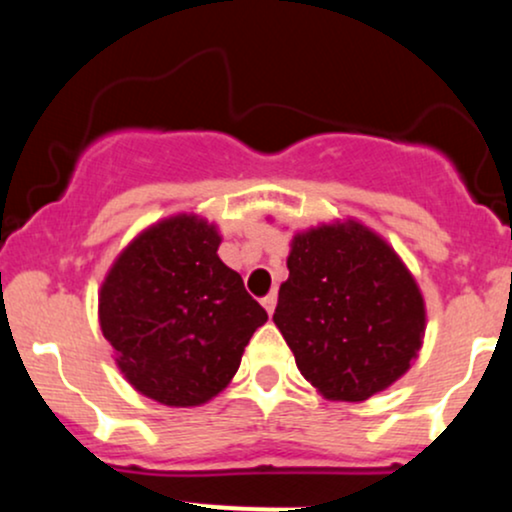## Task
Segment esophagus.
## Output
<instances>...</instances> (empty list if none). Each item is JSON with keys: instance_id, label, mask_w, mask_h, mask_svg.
Segmentation results:
<instances>
[{"instance_id": "1", "label": "esophagus", "mask_w": 512, "mask_h": 512, "mask_svg": "<svg viewBox=\"0 0 512 512\" xmlns=\"http://www.w3.org/2000/svg\"><path fill=\"white\" fill-rule=\"evenodd\" d=\"M260 303H262V308L267 310L269 315H272V313H274V308H276V293H267V296H264Z\"/></svg>"}]
</instances>
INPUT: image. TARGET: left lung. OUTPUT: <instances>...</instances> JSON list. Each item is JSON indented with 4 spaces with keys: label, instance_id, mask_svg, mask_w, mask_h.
<instances>
[{
    "label": "left lung",
    "instance_id": "obj_1",
    "mask_svg": "<svg viewBox=\"0 0 512 512\" xmlns=\"http://www.w3.org/2000/svg\"><path fill=\"white\" fill-rule=\"evenodd\" d=\"M274 325L310 385L363 402L419 356L426 303L407 264L361 221L320 223L291 240Z\"/></svg>",
    "mask_w": 512,
    "mask_h": 512
}]
</instances>
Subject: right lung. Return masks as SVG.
<instances>
[{"instance_id": "obj_1", "label": "right lung", "mask_w": 512, "mask_h": 512, "mask_svg": "<svg viewBox=\"0 0 512 512\" xmlns=\"http://www.w3.org/2000/svg\"><path fill=\"white\" fill-rule=\"evenodd\" d=\"M216 223L175 214L117 255L98 320L125 380L166 407H199L233 380L267 313L216 255Z\"/></svg>"}]
</instances>
